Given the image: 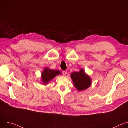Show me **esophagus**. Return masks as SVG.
<instances>
[{
    "mask_svg": "<svg viewBox=\"0 0 128 128\" xmlns=\"http://www.w3.org/2000/svg\"><path fill=\"white\" fill-rule=\"evenodd\" d=\"M62 74H63V76H66V74H67V71H63Z\"/></svg>",
    "mask_w": 128,
    "mask_h": 128,
    "instance_id": "obj_1",
    "label": "esophagus"
}]
</instances>
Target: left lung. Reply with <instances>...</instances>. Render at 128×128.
<instances>
[{"instance_id":"left-lung-1","label":"left lung","mask_w":128,"mask_h":128,"mask_svg":"<svg viewBox=\"0 0 128 128\" xmlns=\"http://www.w3.org/2000/svg\"><path fill=\"white\" fill-rule=\"evenodd\" d=\"M71 78L74 86L79 91L86 90L90 86V78L85 74L83 69H80L79 72L72 73Z\"/></svg>"}]
</instances>
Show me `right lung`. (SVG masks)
Segmentation results:
<instances>
[{"label":"right lung","instance_id":"add662e5","mask_svg":"<svg viewBox=\"0 0 128 128\" xmlns=\"http://www.w3.org/2000/svg\"><path fill=\"white\" fill-rule=\"evenodd\" d=\"M61 72L59 70H54L52 69H50L48 68H46L42 73V80L44 84H46L48 82L52 80L56 76L60 74Z\"/></svg>","mask_w":128,"mask_h":128}]
</instances>
